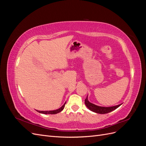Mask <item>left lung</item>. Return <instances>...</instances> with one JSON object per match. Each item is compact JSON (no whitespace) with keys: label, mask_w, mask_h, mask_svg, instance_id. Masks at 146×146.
<instances>
[{"label":"left lung","mask_w":146,"mask_h":146,"mask_svg":"<svg viewBox=\"0 0 146 146\" xmlns=\"http://www.w3.org/2000/svg\"><path fill=\"white\" fill-rule=\"evenodd\" d=\"M85 103L86 107L89 108L91 111L97 113H99V114H106L111 112L113 110H116L117 108H118L119 106H120L121 104L118 105L116 106H113V107H99L98 105H96L93 104H92L88 100V96L86 97V98L85 100Z\"/></svg>","instance_id":"obj_1"}]
</instances>
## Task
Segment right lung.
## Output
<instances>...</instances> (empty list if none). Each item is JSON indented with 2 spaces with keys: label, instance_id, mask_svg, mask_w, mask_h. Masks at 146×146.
I'll use <instances>...</instances> for the list:
<instances>
[{
  "label": "right lung",
  "instance_id": "add662e5",
  "mask_svg": "<svg viewBox=\"0 0 146 146\" xmlns=\"http://www.w3.org/2000/svg\"><path fill=\"white\" fill-rule=\"evenodd\" d=\"M65 104H66V102L64 103V104L60 108L56 110H54V111H38V112L40 113H43V114H57V113L61 112L64 109Z\"/></svg>",
  "mask_w": 146,
  "mask_h": 146
}]
</instances>
